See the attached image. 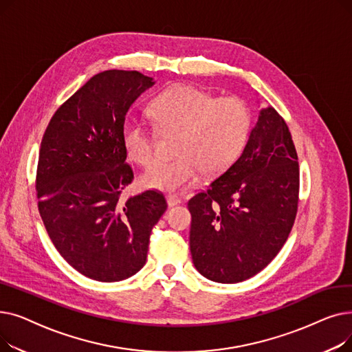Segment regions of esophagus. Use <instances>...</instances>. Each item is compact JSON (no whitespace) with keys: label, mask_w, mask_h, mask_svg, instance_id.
Instances as JSON below:
<instances>
[{"label":"esophagus","mask_w":352,"mask_h":352,"mask_svg":"<svg viewBox=\"0 0 352 352\" xmlns=\"http://www.w3.org/2000/svg\"><path fill=\"white\" fill-rule=\"evenodd\" d=\"M166 202H168V207H174V206H178L181 199L177 197V195H166Z\"/></svg>","instance_id":"obj_1"}]
</instances>
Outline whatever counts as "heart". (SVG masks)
I'll list each match as a JSON object with an SVG mask.
<instances>
[{
    "label": "heart",
    "mask_w": 352,
    "mask_h": 352,
    "mask_svg": "<svg viewBox=\"0 0 352 352\" xmlns=\"http://www.w3.org/2000/svg\"><path fill=\"white\" fill-rule=\"evenodd\" d=\"M160 131L178 133L177 158L153 162L141 175L142 186L178 191L192 184L201 170L224 173L243 154L251 134V113L236 97L217 98L191 85H177L158 94L148 107ZM121 141L128 158L148 165L154 158L155 134L137 120H125Z\"/></svg>",
    "instance_id": "b5f03b06"
}]
</instances>
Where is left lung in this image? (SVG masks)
<instances>
[{
    "mask_svg": "<svg viewBox=\"0 0 352 352\" xmlns=\"http://www.w3.org/2000/svg\"><path fill=\"white\" fill-rule=\"evenodd\" d=\"M298 155L284 118L263 108L239 158L188 201L192 263L206 278L234 284L280 252L298 210Z\"/></svg>",
    "mask_w": 352,
    "mask_h": 352,
    "instance_id": "8db88e82",
    "label": "left lung"
}]
</instances>
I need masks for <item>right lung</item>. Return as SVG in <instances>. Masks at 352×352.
Wrapping results in <instances>:
<instances>
[{"label": "right lung", "mask_w": 352, "mask_h": 352, "mask_svg": "<svg viewBox=\"0 0 352 352\" xmlns=\"http://www.w3.org/2000/svg\"><path fill=\"white\" fill-rule=\"evenodd\" d=\"M154 84L138 71L97 74L55 111L41 141L40 215L61 256L91 280L116 283L137 274L166 210L154 190L121 198L134 179L121 129L129 107Z\"/></svg>", "instance_id": "obj_1"}]
</instances>
